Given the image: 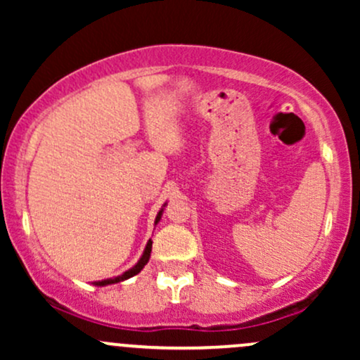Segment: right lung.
Returning a JSON list of instances; mask_svg holds the SVG:
<instances>
[{
    "instance_id": "obj_1",
    "label": "right lung",
    "mask_w": 360,
    "mask_h": 360,
    "mask_svg": "<svg viewBox=\"0 0 360 360\" xmlns=\"http://www.w3.org/2000/svg\"><path fill=\"white\" fill-rule=\"evenodd\" d=\"M160 217H162V210H160V212L157 213V217H155V225H157V223H159ZM150 252H152V240H148L146 250H143V255H142V257H140L139 262L135 264L134 267H131V269H128L127 272H123V274L118 276V278L105 279V281H96V283H94V284H96V286H106V284L120 283V281H125V279H128V278H131V276L139 274V272L143 269V266H146V264L148 262V259H150Z\"/></svg>"
}]
</instances>
